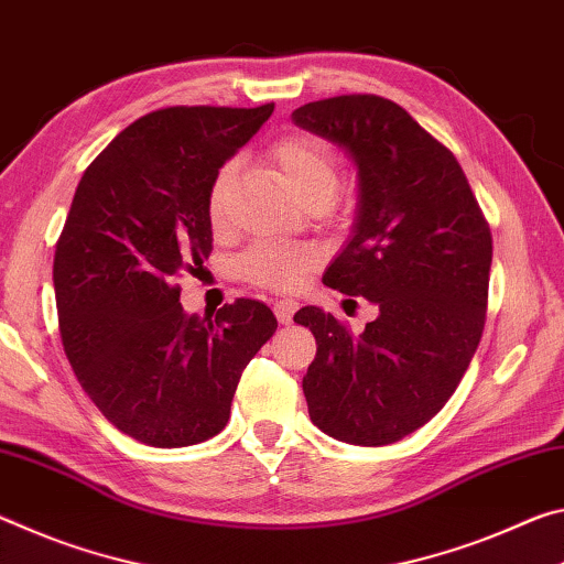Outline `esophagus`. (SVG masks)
Segmentation results:
<instances>
[{
    "label": "esophagus",
    "instance_id": "34e87169",
    "mask_svg": "<svg viewBox=\"0 0 564 564\" xmlns=\"http://www.w3.org/2000/svg\"><path fill=\"white\" fill-rule=\"evenodd\" d=\"M297 307H300V304L292 302V300H276L274 302V315H276V319H280V325H290Z\"/></svg>",
    "mask_w": 564,
    "mask_h": 564
}]
</instances>
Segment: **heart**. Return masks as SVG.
<instances>
[{
    "instance_id": "heart-1",
    "label": "heart",
    "mask_w": 564,
    "mask_h": 564,
    "mask_svg": "<svg viewBox=\"0 0 564 564\" xmlns=\"http://www.w3.org/2000/svg\"><path fill=\"white\" fill-rule=\"evenodd\" d=\"M272 162L280 170L284 184L302 205L327 202L337 187V156L332 144L310 132H288L272 144ZM235 177V164H225L212 182L207 197L209 225L219 229L225 225L227 192ZM319 254L310 245L288 242H254L237 260V272L247 282L267 290L292 292L300 290L310 274L317 270Z\"/></svg>"
}]
</instances>
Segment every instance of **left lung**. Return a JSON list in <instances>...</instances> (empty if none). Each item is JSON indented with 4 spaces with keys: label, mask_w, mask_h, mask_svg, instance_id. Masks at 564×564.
Segmentation results:
<instances>
[{
    "label": "left lung",
    "mask_w": 564,
    "mask_h": 564,
    "mask_svg": "<svg viewBox=\"0 0 564 564\" xmlns=\"http://www.w3.org/2000/svg\"><path fill=\"white\" fill-rule=\"evenodd\" d=\"M292 122L355 162L352 239L322 282L377 307L362 335L319 307L294 315L317 339L302 380L310 420L347 445H392L445 408L473 362L490 227L455 154L394 101L329 97L294 109Z\"/></svg>",
    "instance_id": "1"
}]
</instances>
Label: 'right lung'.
I'll return each mask as SVG.
<instances>
[{
    "instance_id": "add662e5",
    "label": "right lung",
    "mask_w": 564,
    "mask_h": 564,
    "mask_svg": "<svg viewBox=\"0 0 564 564\" xmlns=\"http://www.w3.org/2000/svg\"><path fill=\"white\" fill-rule=\"evenodd\" d=\"M274 105L167 107L82 174L54 252L59 335L82 390L119 432L187 447L225 430L242 369L274 335L267 304L187 315L174 276L212 252L207 197Z\"/></svg>"
}]
</instances>
